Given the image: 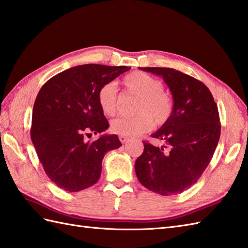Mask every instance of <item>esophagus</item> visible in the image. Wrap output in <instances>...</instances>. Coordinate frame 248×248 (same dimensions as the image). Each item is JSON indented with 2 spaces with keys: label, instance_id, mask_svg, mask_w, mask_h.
Instances as JSON below:
<instances>
[{
  "label": "esophagus",
  "instance_id": "34e87169",
  "mask_svg": "<svg viewBox=\"0 0 248 248\" xmlns=\"http://www.w3.org/2000/svg\"><path fill=\"white\" fill-rule=\"evenodd\" d=\"M119 139H120L121 142L123 143V144H124V143H126V142L128 141V138H127V137H125V136H120Z\"/></svg>",
  "mask_w": 248,
  "mask_h": 248
}]
</instances>
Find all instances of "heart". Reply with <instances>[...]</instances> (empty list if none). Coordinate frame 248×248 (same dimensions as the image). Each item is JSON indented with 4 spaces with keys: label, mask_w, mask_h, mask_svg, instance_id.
<instances>
[{
    "label": "heart",
    "mask_w": 248,
    "mask_h": 248,
    "mask_svg": "<svg viewBox=\"0 0 248 248\" xmlns=\"http://www.w3.org/2000/svg\"><path fill=\"white\" fill-rule=\"evenodd\" d=\"M125 89L138 97L135 104L134 117H118L111 121L112 133L133 137L145 133L154 126L160 127L169 122L173 114V98L164 90V85L146 73L136 72L123 78ZM97 102L105 115H113L118 108V91L113 82L103 85L97 93Z\"/></svg>",
    "instance_id": "b5f03b06"
}]
</instances>
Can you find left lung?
Returning a JSON list of instances; mask_svg holds the SVG:
<instances>
[{
	"label": "left lung",
	"mask_w": 248,
	"mask_h": 248,
	"mask_svg": "<svg viewBox=\"0 0 248 248\" xmlns=\"http://www.w3.org/2000/svg\"><path fill=\"white\" fill-rule=\"evenodd\" d=\"M161 76L174 101L173 114L153 138L162 146L143 142L135 170L146 189L174 195L194 185L210 163L221 135L218 110L202 81L170 68H140Z\"/></svg>",
	"instance_id": "1"
}]
</instances>
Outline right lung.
Masks as SVG:
<instances>
[{
    "mask_svg": "<svg viewBox=\"0 0 248 248\" xmlns=\"http://www.w3.org/2000/svg\"><path fill=\"white\" fill-rule=\"evenodd\" d=\"M130 67L81 64L48 79L32 108L31 138L47 177L59 188L78 192L97 183L105 154L122 143L117 135L85 140L109 127L98 106L100 88Z\"/></svg>",
    "mask_w": 248,
    "mask_h": 248,
    "instance_id": "obj_1",
    "label": "right lung"
}]
</instances>
